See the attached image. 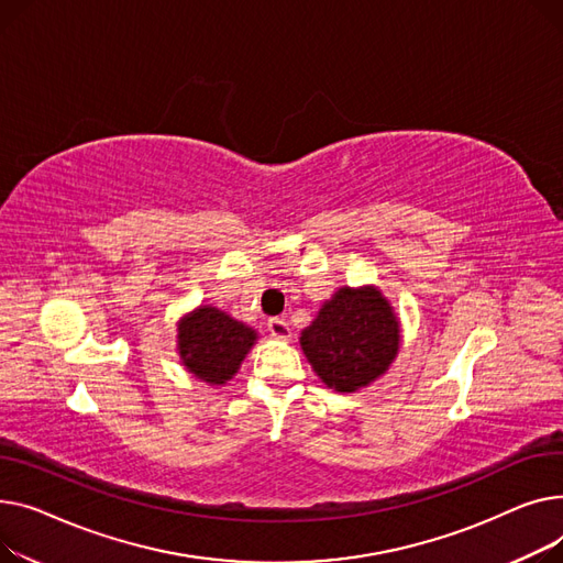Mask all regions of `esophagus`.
I'll use <instances>...</instances> for the list:
<instances>
[{
    "mask_svg": "<svg viewBox=\"0 0 563 563\" xmlns=\"http://www.w3.org/2000/svg\"><path fill=\"white\" fill-rule=\"evenodd\" d=\"M268 332L277 341H288L290 339V327H288V322L284 318H271L268 320Z\"/></svg>",
    "mask_w": 563,
    "mask_h": 563,
    "instance_id": "obj_1",
    "label": "esophagus"
}]
</instances>
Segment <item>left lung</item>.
<instances>
[{"instance_id":"8db88e82","label":"left lung","mask_w":563,"mask_h":563,"mask_svg":"<svg viewBox=\"0 0 563 563\" xmlns=\"http://www.w3.org/2000/svg\"><path fill=\"white\" fill-rule=\"evenodd\" d=\"M400 343V318L373 284L341 286L300 334L313 373L339 393H356L377 382L398 356Z\"/></svg>"}]
</instances>
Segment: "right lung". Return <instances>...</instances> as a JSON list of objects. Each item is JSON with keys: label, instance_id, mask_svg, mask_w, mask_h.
<instances>
[{"label": "right lung", "instance_id": "obj_1", "mask_svg": "<svg viewBox=\"0 0 563 563\" xmlns=\"http://www.w3.org/2000/svg\"><path fill=\"white\" fill-rule=\"evenodd\" d=\"M256 341L254 327L213 305H200L177 322V352L184 368L209 386L234 379Z\"/></svg>", "mask_w": 563, "mask_h": 563}]
</instances>
